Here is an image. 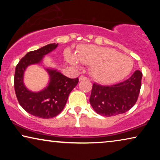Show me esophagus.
I'll return each instance as SVG.
<instances>
[{"mask_svg": "<svg viewBox=\"0 0 160 160\" xmlns=\"http://www.w3.org/2000/svg\"><path fill=\"white\" fill-rule=\"evenodd\" d=\"M78 79H79V81H83V80H86L87 79V77H85V76H81L79 78H78Z\"/></svg>", "mask_w": 160, "mask_h": 160, "instance_id": "1", "label": "esophagus"}]
</instances>
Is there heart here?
Listing matches in <instances>:
<instances>
[{
	"instance_id": "1",
	"label": "heart",
	"mask_w": 160,
	"mask_h": 160,
	"mask_svg": "<svg viewBox=\"0 0 160 160\" xmlns=\"http://www.w3.org/2000/svg\"><path fill=\"white\" fill-rule=\"evenodd\" d=\"M66 59L78 66L79 62L91 67V76L102 84H111L127 77L132 71V60L129 57L110 48L85 45L77 51L76 57L71 50L65 51Z\"/></svg>"
}]
</instances>
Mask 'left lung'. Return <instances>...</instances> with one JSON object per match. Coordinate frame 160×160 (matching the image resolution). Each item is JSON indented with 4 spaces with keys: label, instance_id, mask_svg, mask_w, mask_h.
<instances>
[{
    "label": "left lung",
    "instance_id": "1",
    "mask_svg": "<svg viewBox=\"0 0 160 160\" xmlns=\"http://www.w3.org/2000/svg\"><path fill=\"white\" fill-rule=\"evenodd\" d=\"M142 73L138 70L128 79L112 86L93 84L89 98L92 107L98 114L113 117L127 112L136 102L141 87Z\"/></svg>",
    "mask_w": 160,
    "mask_h": 160
}]
</instances>
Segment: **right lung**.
<instances>
[{"mask_svg":"<svg viewBox=\"0 0 160 160\" xmlns=\"http://www.w3.org/2000/svg\"><path fill=\"white\" fill-rule=\"evenodd\" d=\"M58 43L47 46L29 52L19 61L14 74V89L20 106L35 117L49 119L58 115L63 110L69 94L77 85L78 78H68L57 69L46 68L49 76V84L38 92H32L24 84V73L31 65L41 64L46 54L58 47Z\"/></svg>","mask_w":160,"mask_h":160,"instance_id":"1","label":"right lung"}]
</instances>
